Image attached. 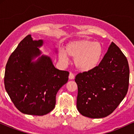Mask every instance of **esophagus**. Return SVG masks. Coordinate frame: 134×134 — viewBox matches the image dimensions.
I'll list each match as a JSON object with an SVG mask.
<instances>
[{
	"label": "esophagus",
	"instance_id": "34e87169",
	"mask_svg": "<svg viewBox=\"0 0 134 134\" xmlns=\"http://www.w3.org/2000/svg\"><path fill=\"white\" fill-rule=\"evenodd\" d=\"M74 77H75L74 75L73 74L70 72V73L69 74V79H74Z\"/></svg>",
	"mask_w": 134,
	"mask_h": 134
}]
</instances>
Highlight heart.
Wrapping results in <instances>:
<instances>
[{
  "label": "heart",
  "mask_w": 134,
  "mask_h": 134,
  "mask_svg": "<svg viewBox=\"0 0 134 134\" xmlns=\"http://www.w3.org/2000/svg\"><path fill=\"white\" fill-rule=\"evenodd\" d=\"M66 52L58 51V58L64 65L69 63V56L74 58L76 67L82 72H90L99 65L103 53L102 45L98 41L79 40L69 42L66 45Z\"/></svg>",
  "instance_id": "heart-1"
}]
</instances>
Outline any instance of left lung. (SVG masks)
I'll return each instance as SVG.
<instances>
[{
	"label": "left lung",
	"mask_w": 134,
	"mask_h": 134,
	"mask_svg": "<svg viewBox=\"0 0 134 134\" xmlns=\"http://www.w3.org/2000/svg\"><path fill=\"white\" fill-rule=\"evenodd\" d=\"M75 81L79 113L91 118L106 117L117 108L128 91V61L111 42L99 65L91 71L77 74Z\"/></svg>",
	"instance_id": "1"
}]
</instances>
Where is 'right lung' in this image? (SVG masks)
Listing matches in <instances>:
<instances>
[{
  "instance_id": "right-lung-1",
  "label": "right lung",
  "mask_w": 134,
  "mask_h": 134,
  "mask_svg": "<svg viewBox=\"0 0 134 134\" xmlns=\"http://www.w3.org/2000/svg\"><path fill=\"white\" fill-rule=\"evenodd\" d=\"M43 40L26 36L9 57L4 85L17 108L23 113L41 116L54 109L58 91L68 81L69 73L58 70L52 58L40 50ZM54 52L57 53V49Z\"/></svg>"
}]
</instances>
